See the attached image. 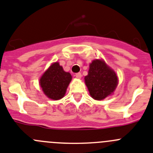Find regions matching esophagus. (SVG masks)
Here are the masks:
<instances>
[{"instance_id": "esophagus-1", "label": "esophagus", "mask_w": 153, "mask_h": 153, "mask_svg": "<svg viewBox=\"0 0 153 153\" xmlns=\"http://www.w3.org/2000/svg\"><path fill=\"white\" fill-rule=\"evenodd\" d=\"M75 77L78 78H82V74L80 73V72H78V73H76L75 74Z\"/></svg>"}]
</instances>
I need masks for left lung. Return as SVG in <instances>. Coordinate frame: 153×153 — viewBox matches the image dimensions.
I'll use <instances>...</instances> for the list:
<instances>
[{"mask_svg":"<svg viewBox=\"0 0 153 153\" xmlns=\"http://www.w3.org/2000/svg\"><path fill=\"white\" fill-rule=\"evenodd\" d=\"M85 81L91 96L97 100L111 95L118 85V78L115 71L102 59L92 61Z\"/></svg>","mask_w":153,"mask_h":153,"instance_id":"left-lung-1","label":"left lung"}]
</instances>
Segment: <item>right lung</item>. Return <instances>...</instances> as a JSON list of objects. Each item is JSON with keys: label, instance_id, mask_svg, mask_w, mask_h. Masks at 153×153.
I'll return each instance as SVG.
<instances>
[{"label": "right lung", "instance_id": "1", "mask_svg": "<svg viewBox=\"0 0 153 153\" xmlns=\"http://www.w3.org/2000/svg\"><path fill=\"white\" fill-rule=\"evenodd\" d=\"M71 81V74L65 71L59 63L54 62L42 75L39 85L49 98L59 100L65 94Z\"/></svg>", "mask_w": 153, "mask_h": 153}]
</instances>
